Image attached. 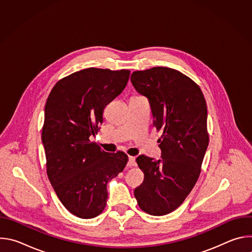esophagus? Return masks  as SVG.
<instances>
[{
	"label": "esophagus",
	"mask_w": 252,
	"mask_h": 252,
	"mask_svg": "<svg viewBox=\"0 0 252 252\" xmlns=\"http://www.w3.org/2000/svg\"><path fill=\"white\" fill-rule=\"evenodd\" d=\"M128 166H135L136 162H135V158L134 157H128V162H127Z\"/></svg>",
	"instance_id": "esophagus-1"
}]
</instances>
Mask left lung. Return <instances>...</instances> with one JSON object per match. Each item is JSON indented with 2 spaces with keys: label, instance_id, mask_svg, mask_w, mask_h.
<instances>
[{
  "label": "left lung",
  "instance_id": "1",
  "mask_svg": "<svg viewBox=\"0 0 252 252\" xmlns=\"http://www.w3.org/2000/svg\"><path fill=\"white\" fill-rule=\"evenodd\" d=\"M130 81L149 98L154 126L162 133L161 159L136 158L145 178L134 196L141 210L159 217L181 205L199 177L209 141L206 101L194 81L170 67L135 70Z\"/></svg>",
  "mask_w": 252,
  "mask_h": 252
}]
</instances>
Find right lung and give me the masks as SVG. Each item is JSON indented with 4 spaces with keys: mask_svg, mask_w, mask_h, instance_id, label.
<instances>
[{
    "mask_svg": "<svg viewBox=\"0 0 252 252\" xmlns=\"http://www.w3.org/2000/svg\"><path fill=\"white\" fill-rule=\"evenodd\" d=\"M128 69L89 67L60 80L45 106L42 140L47 174L63 206L80 219H94L106 204V185L126 167L124 152L105 153L90 136L102 113L126 88Z\"/></svg>",
    "mask_w": 252,
    "mask_h": 252,
    "instance_id": "obj_1",
    "label": "right lung"
}]
</instances>
